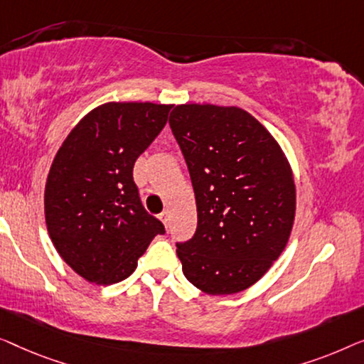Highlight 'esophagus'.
Here are the masks:
<instances>
[{
	"instance_id": "obj_1",
	"label": "esophagus",
	"mask_w": 364,
	"mask_h": 364,
	"mask_svg": "<svg viewBox=\"0 0 364 364\" xmlns=\"http://www.w3.org/2000/svg\"><path fill=\"white\" fill-rule=\"evenodd\" d=\"M160 219H161V223L165 224V226H168V223H170V211H163L160 214Z\"/></svg>"
}]
</instances>
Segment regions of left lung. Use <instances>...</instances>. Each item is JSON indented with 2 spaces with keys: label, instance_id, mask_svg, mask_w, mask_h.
Wrapping results in <instances>:
<instances>
[{
  "label": "left lung",
  "instance_id": "obj_1",
  "mask_svg": "<svg viewBox=\"0 0 364 364\" xmlns=\"http://www.w3.org/2000/svg\"><path fill=\"white\" fill-rule=\"evenodd\" d=\"M170 127L198 209L196 232L176 242L184 277L209 295L249 289L294 226L295 183L282 148L239 107L176 105Z\"/></svg>",
  "mask_w": 364,
  "mask_h": 364
}]
</instances>
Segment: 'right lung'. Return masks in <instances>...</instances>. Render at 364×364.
Listing matches in <instances>:
<instances>
[{
  "label": "right lung",
  "instance_id": "1",
  "mask_svg": "<svg viewBox=\"0 0 364 364\" xmlns=\"http://www.w3.org/2000/svg\"><path fill=\"white\" fill-rule=\"evenodd\" d=\"M171 105L109 102L89 112L59 148L44 191L48 232L64 262L99 285L117 284L165 226L133 181L136 158L166 125Z\"/></svg>",
  "mask_w": 364,
  "mask_h": 364
}]
</instances>
